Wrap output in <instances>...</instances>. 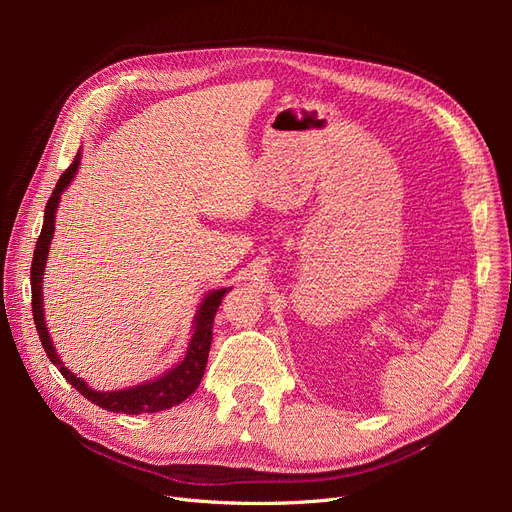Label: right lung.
Here are the masks:
<instances>
[{"label":"right lung","instance_id":"right-lung-1","mask_svg":"<svg viewBox=\"0 0 512 512\" xmlns=\"http://www.w3.org/2000/svg\"><path fill=\"white\" fill-rule=\"evenodd\" d=\"M81 164V151L74 156V162L66 168V173L59 177L55 190L46 203L44 209V224L42 232L36 243V252L32 260V312H34V322H36V331L40 335L42 348L49 356L51 363L57 365L59 374L64 376L76 391L85 395L91 404H96L108 412H123V414H143V412H160L168 410L173 406H179L181 401L188 399L196 386L203 380L207 359H209V348H211V339H213V318L218 307L222 303V297L230 288H220V290H211L203 303L198 305V312L194 316V327H192V339L190 346L185 350L183 361L177 363L173 369H168L166 374L160 378L130 386V389L123 391H94L91 386H87L85 380L76 378L72 371L61 363L59 354L51 342V335L46 331V322H44V305H42V275L46 267V258H49V247L51 239L55 232V213L61 192H64L70 181L74 179L76 170H79Z\"/></svg>","mask_w":512,"mask_h":512}]
</instances>
